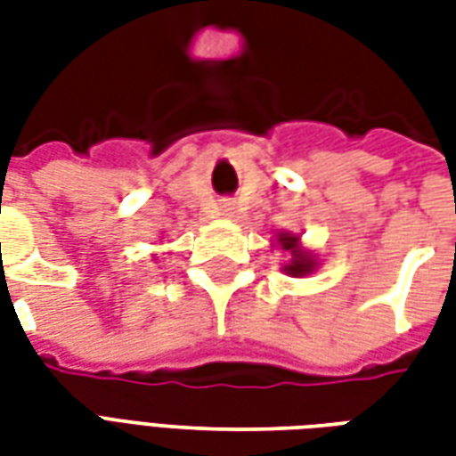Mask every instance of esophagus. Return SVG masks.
Listing matches in <instances>:
<instances>
[{"instance_id":"1","label":"esophagus","mask_w":456,"mask_h":456,"mask_svg":"<svg viewBox=\"0 0 456 456\" xmlns=\"http://www.w3.org/2000/svg\"><path fill=\"white\" fill-rule=\"evenodd\" d=\"M234 212H237L234 202H222V205H219V215H222V217H234Z\"/></svg>"}]
</instances>
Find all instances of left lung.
<instances>
[{
	"mask_svg": "<svg viewBox=\"0 0 456 456\" xmlns=\"http://www.w3.org/2000/svg\"><path fill=\"white\" fill-rule=\"evenodd\" d=\"M276 247L283 248L290 261L283 264V273L286 276H293V278H303V276H310L313 271H317L320 266V261L317 256L310 251V248L303 247V241L297 234H290V232H278L276 234Z\"/></svg>",
	"mask_w": 456,
	"mask_h": 456,
	"instance_id": "8db88e82",
	"label": "left lung"
}]
</instances>
